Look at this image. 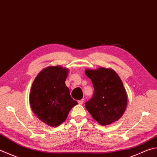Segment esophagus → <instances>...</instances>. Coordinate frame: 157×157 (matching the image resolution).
Masks as SVG:
<instances>
[{
	"mask_svg": "<svg viewBox=\"0 0 157 157\" xmlns=\"http://www.w3.org/2000/svg\"><path fill=\"white\" fill-rule=\"evenodd\" d=\"M83 102H84V100L83 99H81V100H78V101L79 105H82V103H83Z\"/></svg>",
	"mask_w": 157,
	"mask_h": 157,
	"instance_id": "obj_1",
	"label": "esophagus"
}]
</instances>
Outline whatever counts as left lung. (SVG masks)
Returning <instances> with one entry per match:
<instances>
[{
    "instance_id": "1",
    "label": "left lung",
    "mask_w": 157,
    "mask_h": 157,
    "mask_svg": "<svg viewBox=\"0 0 157 157\" xmlns=\"http://www.w3.org/2000/svg\"><path fill=\"white\" fill-rule=\"evenodd\" d=\"M94 92L85 103L91 116L101 125H109L122 116L127 105V95L122 81L113 70L100 67L86 70Z\"/></svg>"
}]
</instances>
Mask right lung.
<instances>
[{
    "label": "right lung",
    "instance_id": "1",
    "mask_svg": "<svg viewBox=\"0 0 157 157\" xmlns=\"http://www.w3.org/2000/svg\"><path fill=\"white\" fill-rule=\"evenodd\" d=\"M67 74L68 70L59 66L47 67L38 74L32 84L31 107L36 116L50 126H59L78 104L65 84Z\"/></svg>",
    "mask_w": 157,
    "mask_h": 157
}]
</instances>
